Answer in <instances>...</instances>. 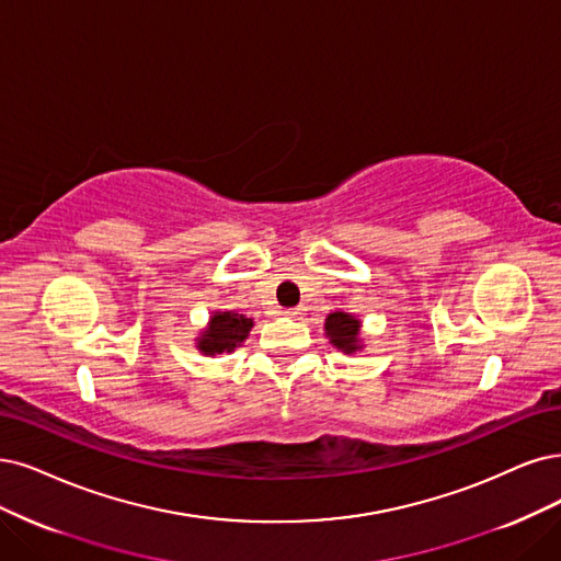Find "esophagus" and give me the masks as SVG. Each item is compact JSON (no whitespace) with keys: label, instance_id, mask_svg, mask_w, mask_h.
Here are the masks:
<instances>
[{"label":"esophagus","instance_id":"esophagus-1","mask_svg":"<svg viewBox=\"0 0 561 561\" xmlns=\"http://www.w3.org/2000/svg\"><path fill=\"white\" fill-rule=\"evenodd\" d=\"M284 317H288V319H298L300 314H302V307H294V309H284L282 312Z\"/></svg>","mask_w":561,"mask_h":561}]
</instances>
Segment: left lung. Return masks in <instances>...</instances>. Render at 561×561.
<instances>
[{
    "mask_svg": "<svg viewBox=\"0 0 561 561\" xmlns=\"http://www.w3.org/2000/svg\"><path fill=\"white\" fill-rule=\"evenodd\" d=\"M360 328H363V321L354 314H348V312L328 314L325 323H323L325 337L330 340V344H333L337 351H342V354H346V356L365 348Z\"/></svg>",
    "mask_w": 561,
    "mask_h": 561,
    "instance_id": "left-lung-1",
    "label": "left lung"
}]
</instances>
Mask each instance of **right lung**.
<instances>
[{
  "label": "right lung",
  "instance_id": "right-lung-1",
  "mask_svg": "<svg viewBox=\"0 0 561 561\" xmlns=\"http://www.w3.org/2000/svg\"><path fill=\"white\" fill-rule=\"evenodd\" d=\"M254 328V319H247L244 314L236 312H213L207 319V325L201 330L196 342V351L203 356H219V354H233L238 346L249 337Z\"/></svg>",
  "mask_w": 561,
  "mask_h": 561
}]
</instances>
